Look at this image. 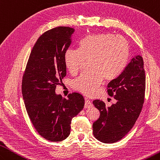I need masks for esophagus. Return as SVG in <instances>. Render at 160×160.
Instances as JSON below:
<instances>
[{
    "label": "esophagus",
    "instance_id": "1",
    "mask_svg": "<svg viewBox=\"0 0 160 160\" xmlns=\"http://www.w3.org/2000/svg\"><path fill=\"white\" fill-rule=\"evenodd\" d=\"M92 106V104L91 101L89 100V99H87V98H85V105L84 107L86 108H90Z\"/></svg>",
    "mask_w": 160,
    "mask_h": 160
}]
</instances>
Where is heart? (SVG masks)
Segmentation results:
<instances>
[{
    "instance_id": "b5f03b06",
    "label": "heart",
    "mask_w": 160,
    "mask_h": 160,
    "mask_svg": "<svg viewBox=\"0 0 160 160\" xmlns=\"http://www.w3.org/2000/svg\"><path fill=\"white\" fill-rule=\"evenodd\" d=\"M129 42L113 33L88 35L79 42L78 48H68L64 63L71 74H76L88 60L90 69L72 81V87L87 96L97 93L104 79L111 81L120 74L129 62Z\"/></svg>"
}]
</instances>
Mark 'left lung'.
Returning <instances> with one entry per match:
<instances>
[{
	"label": "left lung",
	"instance_id": "left-lung-1",
	"mask_svg": "<svg viewBox=\"0 0 160 160\" xmlns=\"http://www.w3.org/2000/svg\"><path fill=\"white\" fill-rule=\"evenodd\" d=\"M146 88L144 61L140 55L131 59L120 74L108 85V92L117 102L107 107L101 100L93 101L100 112L92 125L94 136L103 143H114L128 133L143 107Z\"/></svg>",
	"mask_w": 160,
	"mask_h": 160
}]
</instances>
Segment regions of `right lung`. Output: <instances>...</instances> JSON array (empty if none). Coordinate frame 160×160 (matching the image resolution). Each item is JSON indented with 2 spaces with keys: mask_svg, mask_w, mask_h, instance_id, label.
<instances>
[{
  "mask_svg": "<svg viewBox=\"0 0 160 160\" xmlns=\"http://www.w3.org/2000/svg\"><path fill=\"white\" fill-rule=\"evenodd\" d=\"M74 29L58 27L44 32L33 46L22 77V93L31 121L46 140L60 142L68 137L70 124L84 107L81 94L68 98L55 94L66 75L64 53L70 46Z\"/></svg>",
  "mask_w": 160,
  "mask_h": 160,
  "instance_id": "obj_1",
  "label": "right lung"
}]
</instances>
